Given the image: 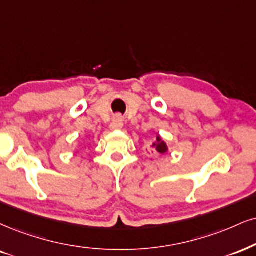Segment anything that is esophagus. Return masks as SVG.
Returning <instances> with one entry per match:
<instances>
[{
	"label": "esophagus",
	"instance_id": "obj_1",
	"mask_svg": "<svg viewBox=\"0 0 256 256\" xmlns=\"http://www.w3.org/2000/svg\"><path fill=\"white\" fill-rule=\"evenodd\" d=\"M123 127V118L121 115L115 116L112 120V124H110V129L112 130H120Z\"/></svg>",
	"mask_w": 256,
	"mask_h": 256
}]
</instances>
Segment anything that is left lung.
Wrapping results in <instances>:
<instances>
[{
	"label": "left lung",
	"instance_id": "8db88e82",
	"mask_svg": "<svg viewBox=\"0 0 256 256\" xmlns=\"http://www.w3.org/2000/svg\"><path fill=\"white\" fill-rule=\"evenodd\" d=\"M152 148L154 150V152L159 153V154H165L167 150H168V148H167V144H165V141H162V138H160L159 135L156 136V142L152 144Z\"/></svg>",
	"mask_w": 256,
	"mask_h": 256
}]
</instances>
